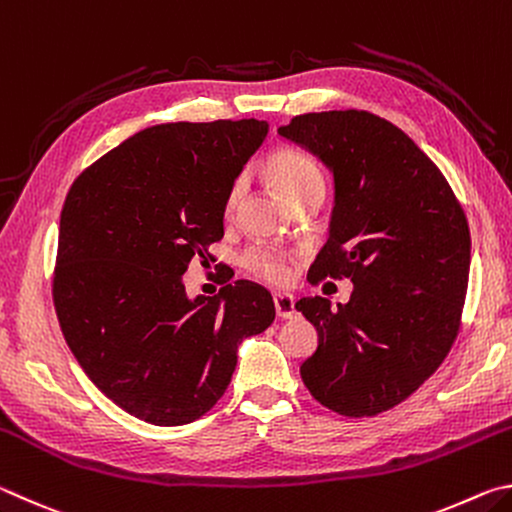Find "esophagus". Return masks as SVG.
Returning a JSON list of instances; mask_svg holds the SVG:
<instances>
[{"instance_id":"34e87169","label":"esophagus","mask_w":512,"mask_h":512,"mask_svg":"<svg viewBox=\"0 0 512 512\" xmlns=\"http://www.w3.org/2000/svg\"><path fill=\"white\" fill-rule=\"evenodd\" d=\"M275 302V311L280 318H293L296 316V300L289 293H275L273 296Z\"/></svg>"}]
</instances>
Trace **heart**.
<instances>
[{"mask_svg": "<svg viewBox=\"0 0 512 512\" xmlns=\"http://www.w3.org/2000/svg\"><path fill=\"white\" fill-rule=\"evenodd\" d=\"M266 171L277 192L289 205L305 196L323 194V173L316 160L298 151H275L266 162ZM246 196V178H237L225 196V219H232L239 212ZM246 268L253 275L273 284H287L293 275L291 259L282 250L271 246L250 248L244 257Z\"/></svg>", "mask_w": 512, "mask_h": 512, "instance_id": "heart-1", "label": "heart"}]
</instances>
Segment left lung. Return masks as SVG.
Listing matches in <instances>:
<instances>
[{
  "label": "left lung",
  "instance_id": "1",
  "mask_svg": "<svg viewBox=\"0 0 512 512\" xmlns=\"http://www.w3.org/2000/svg\"><path fill=\"white\" fill-rule=\"evenodd\" d=\"M277 133L334 178L329 239L311 282L354 284L345 305L296 302L318 332L302 381L350 418L393 409L438 370L458 334L470 275L463 207L420 146L372 112H309Z\"/></svg>",
  "mask_w": 512,
  "mask_h": 512
}]
</instances>
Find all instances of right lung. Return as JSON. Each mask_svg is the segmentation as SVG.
<instances>
[{
    "label": "right lung",
    "mask_w": 512,
    "mask_h": 512,
    "mask_svg": "<svg viewBox=\"0 0 512 512\" xmlns=\"http://www.w3.org/2000/svg\"><path fill=\"white\" fill-rule=\"evenodd\" d=\"M259 119L158 124L74 180L60 214L54 305L94 386L158 427L201 418L237 350L273 323L262 284L189 298L183 275L223 237L225 196L264 137Z\"/></svg>",
    "instance_id": "add662e5"
}]
</instances>
